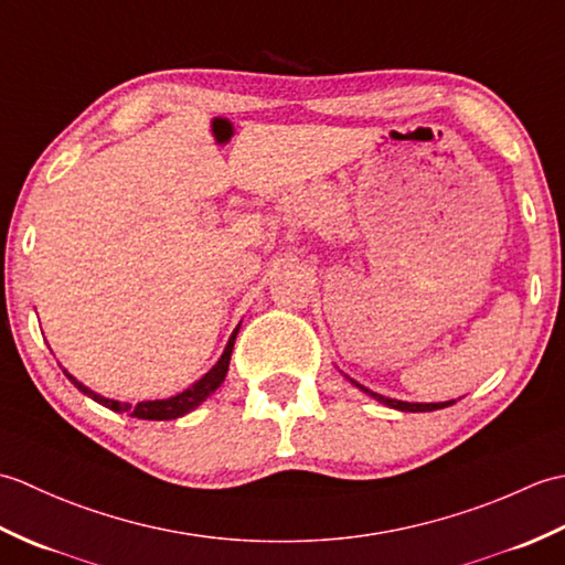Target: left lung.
Returning <instances> with one entry per match:
<instances>
[{
  "instance_id": "left-lung-1",
  "label": "left lung",
  "mask_w": 565,
  "mask_h": 565,
  "mask_svg": "<svg viewBox=\"0 0 565 565\" xmlns=\"http://www.w3.org/2000/svg\"><path fill=\"white\" fill-rule=\"evenodd\" d=\"M354 386H359V383H354ZM359 388L366 391L369 395H374V398H376L379 403L388 405V407H395V411H403V413H429V411H439V407H447V405H451V403H454V401H449V403H403V401L386 398V395L371 393V391H369V388H364V386H359Z\"/></svg>"
}]
</instances>
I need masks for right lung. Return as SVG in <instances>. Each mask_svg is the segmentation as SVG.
<instances>
[{
  "instance_id": "1",
  "label": "right lung",
  "mask_w": 565,
  "mask_h": 565,
  "mask_svg": "<svg viewBox=\"0 0 565 565\" xmlns=\"http://www.w3.org/2000/svg\"><path fill=\"white\" fill-rule=\"evenodd\" d=\"M235 338H237V328H235V332L231 334V340H227V347H225L223 356L218 359V364H215L206 376L199 379V381L194 383V386H189L186 391H182L179 395H172V398H167V401H142V403H136V405H134V403L111 401V398H104V395H99V393L89 391L87 386H82V383H79L75 376H70L67 371H65V376H67L72 383H75V386H77L84 395H89L92 401L102 403L104 407H109V411H114V413H126V415L138 417V419H177V417H182V415L194 411L196 405H201L215 388L221 386L225 374H227V364H231V354H233Z\"/></svg>"
}]
</instances>
